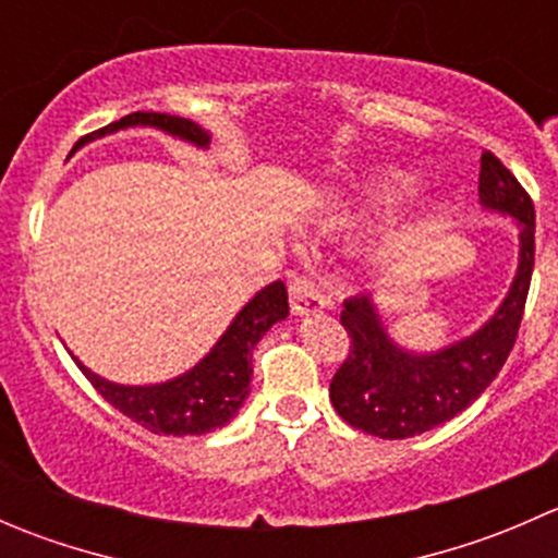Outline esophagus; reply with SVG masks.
<instances>
[{
  "instance_id": "obj_1",
  "label": "esophagus",
  "mask_w": 558,
  "mask_h": 558,
  "mask_svg": "<svg viewBox=\"0 0 558 558\" xmlns=\"http://www.w3.org/2000/svg\"><path fill=\"white\" fill-rule=\"evenodd\" d=\"M291 311L294 315H315L326 311V296L311 278H296L291 283Z\"/></svg>"
}]
</instances>
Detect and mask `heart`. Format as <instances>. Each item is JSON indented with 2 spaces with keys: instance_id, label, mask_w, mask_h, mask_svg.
<instances>
[{
  "instance_id": "heart-1",
  "label": "heart",
  "mask_w": 558,
  "mask_h": 558,
  "mask_svg": "<svg viewBox=\"0 0 558 558\" xmlns=\"http://www.w3.org/2000/svg\"><path fill=\"white\" fill-rule=\"evenodd\" d=\"M418 189H421V178L408 170H375L356 185L359 199H362L364 205H373V207L399 205V202L413 196ZM429 229H432L429 216L402 218V221L393 223V227L384 234L380 251H384L386 256H399V253L410 251L418 240H424L426 234H429Z\"/></svg>"
}]
</instances>
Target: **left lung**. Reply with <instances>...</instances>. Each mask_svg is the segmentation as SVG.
<instances>
[{
    "mask_svg": "<svg viewBox=\"0 0 558 558\" xmlns=\"http://www.w3.org/2000/svg\"><path fill=\"white\" fill-rule=\"evenodd\" d=\"M477 196L486 213L515 221L519 264L508 294L475 331L435 351H415L393 340L373 294L342 307L351 353L331 380L329 399L342 421L367 435L404 440L446 424L486 391L513 351L534 269V205L494 154L481 156Z\"/></svg>",
    "mask_w": 558,
    "mask_h": 558,
    "instance_id": "8db88e82",
    "label": "left lung"
}]
</instances>
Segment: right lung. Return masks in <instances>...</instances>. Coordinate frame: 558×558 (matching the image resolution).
I'll use <instances>...</instances> for the list:
<instances>
[{
	"label": "right lung",
	"mask_w": 558,
	"mask_h": 558,
	"mask_svg": "<svg viewBox=\"0 0 558 558\" xmlns=\"http://www.w3.org/2000/svg\"><path fill=\"white\" fill-rule=\"evenodd\" d=\"M123 129H156L194 148H210V132L189 118L167 116V112H132L83 137L72 148V154L86 143L123 132ZM286 315H289V291L283 280H275L240 307L227 331L194 367L161 384H116L88 369L72 351L70 356L112 408L154 435H207L227 426L243 408L245 397L251 393L253 348Z\"/></svg>",
	"instance_id": "obj_1"
}]
</instances>
